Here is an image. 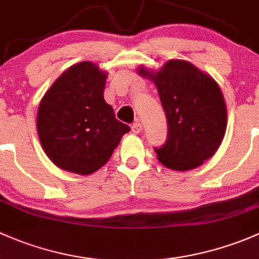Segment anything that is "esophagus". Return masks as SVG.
<instances>
[{
    "mask_svg": "<svg viewBox=\"0 0 259 259\" xmlns=\"http://www.w3.org/2000/svg\"><path fill=\"white\" fill-rule=\"evenodd\" d=\"M131 130H132L133 133H140L141 131H142V124H141L140 122H136V123H133L132 126H131Z\"/></svg>",
    "mask_w": 259,
    "mask_h": 259,
    "instance_id": "obj_1",
    "label": "esophagus"
}]
</instances>
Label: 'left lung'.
I'll return each instance as SVG.
<instances>
[{"label": "left lung", "instance_id": "obj_1", "mask_svg": "<svg viewBox=\"0 0 259 259\" xmlns=\"http://www.w3.org/2000/svg\"><path fill=\"white\" fill-rule=\"evenodd\" d=\"M138 73L152 79L166 113L168 135L154 148L163 166L188 170L215 153L227 127L226 102L217 82L187 61L170 60L158 72L141 66Z\"/></svg>", "mask_w": 259, "mask_h": 259}]
</instances>
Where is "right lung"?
<instances>
[{"label":"right lung","instance_id":"obj_1","mask_svg":"<svg viewBox=\"0 0 259 259\" xmlns=\"http://www.w3.org/2000/svg\"><path fill=\"white\" fill-rule=\"evenodd\" d=\"M107 73L90 61L71 66L41 100L37 132L60 168L91 175L108 162L130 127L103 98Z\"/></svg>","mask_w":259,"mask_h":259}]
</instances>
